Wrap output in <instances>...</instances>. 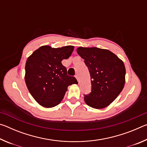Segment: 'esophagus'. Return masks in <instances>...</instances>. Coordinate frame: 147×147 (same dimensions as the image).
<instances>
[{
  "instance_id": "obj_1",
  "label": "esophagus",
  "mask_w": 147,
  "mask_h": 147,
  "mask_svg": "<svg viewBox=\"0 0 147 147\" xmlns=\"http://www.w3.org/2000/svg\"><path fill=\"white\" fill-rule=\"evenodd\" d=\"M75 77H76V78L77 79V80H78V82H80V80H79V76H78V74H76V75H75Z\"/></svg>"
}]
</instances>
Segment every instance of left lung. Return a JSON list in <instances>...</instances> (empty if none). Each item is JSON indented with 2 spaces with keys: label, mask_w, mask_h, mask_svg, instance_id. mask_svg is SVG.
Here are the masks:
<instances>
[{
  "label": "left lung",
  "mask_w": 147,
  "mask_h": 147,
  "mask_svg": "<svg viewBox=\"0 0 147 147\" xmlns=\"http://www.w3.org/2000/svg\"><path fill=\"white\" fill-rule=\"evenodd\" d=\"M76 51L91 76V92L84 95V101L91 108H106L124 88L126 69L123 61L107 49L80 47Z\"/></svg>",
  "instance_id": "left-lung-1"
}]
</instances>
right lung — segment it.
Segmentation results:
<instances>
[{
	"label": "right lung",
	"mask_w": 147,
	"mask_h": 147,
	"mask_svg": "<svg viewBox=\"0 0 147 147\" xmlns=\"http://www.w3.org/2000/svg\"><path fill=\"white\" fill-rule=\"evenodd\" d=\"M73 46L52 48L39 47L27 59L24 80L30 93L45 108H53L63 100L69 86L78 84L75 77L69 76L61 63L73 53Z\"/></svg>",
	"instance_id": "right-lung-1"
}]
</instances>
